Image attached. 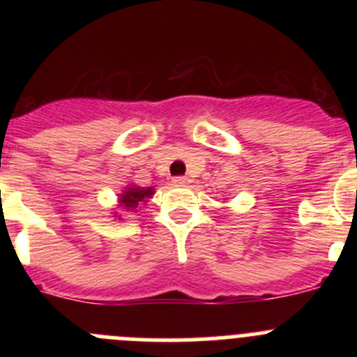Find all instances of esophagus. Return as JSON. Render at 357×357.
Returning a JSON list of instances; mask_svg holds the SVG:
<instances>
[{
	"label": "esophagus",
	"instance_id": "obj_1",
	"mask_svg": "<svg viewBox=\"0 0 357 357\" xmlns=\"http://www.w3.org/2000/svg\"><path fill=\"white\" fill-rule=\"evenodd\" d=\"M172 183H174V186H186L190 183V179L188 178H181V176H179V178L172 179Z\"/></svg>",
	"mask_w": 357,
	"mask_h": 357
}]
</instances>
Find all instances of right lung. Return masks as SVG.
I'll return each instance as SVG.
<instances>
[{"label":"right lung","mask_w":357,"mask_h":357,"mask_svg":"<svg viewBox=\"0 0 357 357\" xmlns=\"http://www.w3.org/2000/svg\"><path fill=\"white\" fill-rule=\"evenodd\" d=\"M155 193V188L153 186H138L135 183H129L128 186H124L122 193L117 195V211L126 212H135L138 208V205L146 204L149 199H152V195ZM117 211H112L115 219L119 221H124V215Z\"/></svg>","instance_id":"add662e5"}]
</instances>
